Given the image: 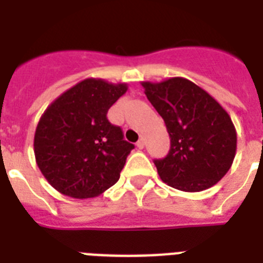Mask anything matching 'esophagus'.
Returning a JSON list of instances; mask_svg holds the SVG:
<instances>
[{
    "label": "esophagus",
    "mask_w": 263,
    "mask_h": 263,
    "mask_svg": "<svg viewBox=\"0 0 263 263\" xmlns=\"http://www.w3.org/2000/svg\"><path fill=\"white\" fill-rule=\"evenodd\" d=\"M144 146H145V142H144V140L141 138V140L137 142V147H138V149H144Z\"/></svg>",
    "instance_id": "esophagus-1"
}]
</instances>
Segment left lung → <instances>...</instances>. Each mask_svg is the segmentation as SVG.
Returning <instances> with one entry per match:
<instances>
[{
	"instance_id": "8db88e82",
	"label": "left lung",
	"mask_w": 263,
	"mask_h": 263,
	"mask_svg": "<svg viewBox=\"0 0 263 263\" xmlns=\"http://www.w3.org/2000/svg\"><path fill=\"white\" fill-rule=\"evenodd\" d=\"M142 87L171 137L168 155L155 160L162 181L184 192L215 185L235 157L236 132L227 111L184 78L142 82Z\"/></svg>"
}]
</instances>
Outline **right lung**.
<instances>
[{"instance_id": "right-lung-1", "label": "right lung", "mask_w": 263, "mask_h": 263, "mask_svg": "<svg viewBox=\"0 0 263 263\" xmlns=\"http://www.w3.org/2000/svg\"><path fill=\"white\" fill-rule=\"evenodd\" d=\"M127 84L84 79L52 102L34 133V156L41 173L60 194L87 199L118 181L134 145L108 122L107 111Z\"/></svg>"}]
</instances>
